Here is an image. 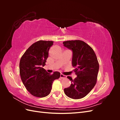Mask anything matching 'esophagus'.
Instances as JSON below:
<instances>
[{
	"label": "esophagus",
	"mask_w": 120,
	"mask_h": 120,
	"mask_svg": "<svg viewBox=\"0 0 120 120\" xmlns=\"http://www.w3.org/2000/svg\"><path fill=\"white\" fill-rule=\"evenodd\" d=\"M60 78L61 79H65V78H67V76L65 75H63V74H60Z\"/></svg>",
	"instance_id": "obj_1"
}]
</instances>
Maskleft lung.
<instances>
[{
  "label": "left lung",
  "instance_id": "left-lung-1",
  "mask_svg": "<svg viewBox=\"0 0 120 120\" xmlns=\"http://www.w3.org/2000/svg\"><path fill=\"white\" fill-rule=\"evenodd\" d=\"M64 46L72 52V66L77 77L68 76L71 86L64 89L68 97L79 99L85 97L96 85L99 64L93 49L84 41L75 40L63 42Z\"/></svg>",
  "mask_w": 120,
  "mask_h": 120
}]
</instances>
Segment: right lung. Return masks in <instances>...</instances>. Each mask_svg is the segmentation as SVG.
<instances>
[{"mask_svg":"<svg viewBox=\"0 0 120 120\" xmlns=\"http://www.w3.org/2000/svg\"><path fill=\"white\" fill-rule=\"evenodd\" d=\"M53 43L52 41H39L33 43L21 57L19 72L21 81L34 96L43 98L49 95L53 81L60 77V72L54 71L50 75L42 68Z\"/></svg>","mask_w":120,"mask_h":120,"instance_id":"obj_1","label":"right lung"}]
</instances>
